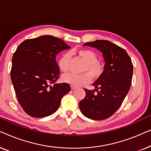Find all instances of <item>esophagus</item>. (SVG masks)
<instances>
[{"instance_id":"34e87169","label":"esophagus","mask_w":151,"mask_h":151,"mask_svg":"<svg viewBox=\"0 0 151 151\" xmlns=\"http://www.w3.org/2000/svg\"><path fill=\"white\" fill-rule=\"evenodd\" d=\"M71 90H74V89H76V88H77V86H73V85H71Z\"/></svg>"}]
</instances>
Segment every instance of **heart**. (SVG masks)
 <instances>
[{"label":"heart","instance_id":"b5f03b06","mask_svg":"<svg viewBox=\"0 0 151 151\" xmlns=\"http://www.w3.org/2000/svg\"><path fill=\"white\" fill-rule=\"evenodd\" d=\"M73 53L85 63L81 69V71L84 73L66 74L63 78L64 82L78 86L90 82L91 77L97 80L102 76L104 71V65L102 63L98 61V55L96 53L89 49H82L73 51ZM70 60L71 55L69 53H65L62 55L58 61V67L61 71L67 73L69 71Z\"/></svg>","mask_w":151,"mask_h":151}]
</instances>
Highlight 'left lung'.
<instances>
[{
	"instance_id": "left-lung-1",
	"label": "left lung",
	"mask_w": 151,
	"mask_h": 151,
	"mask_svg": "<svg viewBox=\"0 0 151 151\" xmlns=\"http://www.w3.org/2000/svg\"><path fill=\"white\" fill-rule=\"evenodd\" d=\"M84 46L100 50L105 65L102 76L93 84L95 91L84 88L86 96L80 102V109L89 119H107L120 107L129 92L133 78V63L124 49L110 41L97 40L86 42Z\"/></svg>"
}]
</instances>
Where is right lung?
Listing matches in <instances>:
<instances>
[{"instance_id": "1", "label": "right lung", "mask_w": 151, "mask_h": 151, "mask_svg": "<svg viewBox=\"0 0 151 151\" xmlns=\"http://www.w3.org/2000/svg\"><path fill=\"white\" fill-rule=\"evenodd\" d=\"M70 47L50 35L27 39L17 47L12 57L11 80L18 101L27 114L49 116L59 108L71 87L57 83L60 68L55 57Z\"/></svg>"}]
</instances>
